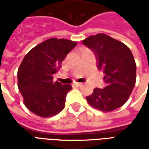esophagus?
I'll list each match as a JSON object with an SVG mask.
<instances>
[{"label": "esophagus", "instance_id": "obj_1", "mask_svg": "<svg viewBox=\"0 0 149 149\" xmlns=\"http://www.w3.org/2000/svg\"><path fill=\"white\" fill-rule=\"evenodd\" d=\"M74 85L75 86H77V87H81V85H82V84H81V83H75Z\"/></svg>", "mask_w": 149, "mask_h": 149}]
</instances>
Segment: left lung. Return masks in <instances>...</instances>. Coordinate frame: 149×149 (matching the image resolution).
<instances>
[{"label":"left lung","instance_id":"left-lung-1","mask_svg":"<svg viewBox=\"0 0 149 149\" xmlns=\"http://www.w3.org/2000/svg\"><path fill=\"white\" fill-rule=\"evenodd\" d=\"M96 56L97 68L104 74L106 86L94 88L86 97L91 106L110 112L124 105L136 84V65L131 50L106 34L90 36L82 41Z\"/></svg>","mask_w":149,"mask_h":149}]
</instances>
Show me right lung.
I'll use <instances>...</instances> for the list:
<instances>
[{"label":"right lung","mask_w":149,"mask_h":149,"mask_svg":"<svg viewBox=\"0 0 149 149\" xmlns=\"http://www.w3.org/2000/svg\"><path fill=\"white\" fill-rule=\"evenodd\" d=\"M77 45L66 39L50 38L35 46L25 55L17 72L18 88L29 110L41 117L61 112L70 84L53 82L68 52Z\"/></svg>","instance_id":"obj_1"}]
</instances>
